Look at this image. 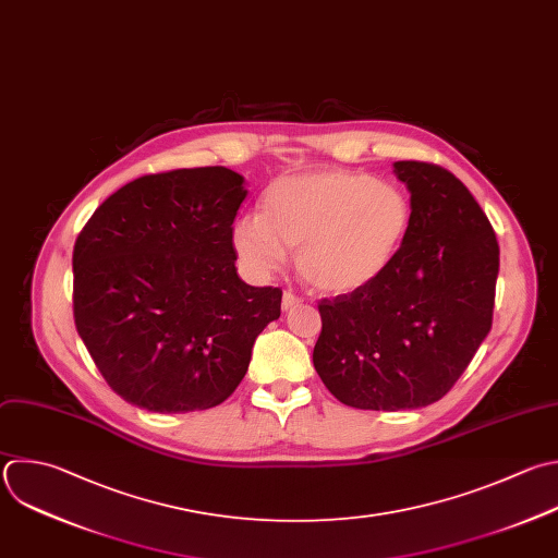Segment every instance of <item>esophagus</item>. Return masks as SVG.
<instances>
[{
  "mask_svg": "<svg viewBox=\"0 0 558 558\" xmlns=\"http://www.w3.org/2000/svg\"><path fill=\"white\" fill-rule=\"evenodd\" d=\"M301 303V296H296L292 290H286L283 292V299H281V307L288 312V310H292V307H296Z\"/></svg>",
  "mask_w": 558,
  "mask_h": 558,
  "instance_id": "1",
  "label": "esophagus"
}]
</instances>
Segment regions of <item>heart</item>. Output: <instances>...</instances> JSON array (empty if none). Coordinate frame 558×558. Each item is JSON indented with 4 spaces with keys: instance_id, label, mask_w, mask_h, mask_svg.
<instances>
[{
    "instance_id": "b5f03b06",
    "label": "heart",
    "mask_w": 558,
    "mask_h": 558,
    "mask_svg": "<svg viewBox=\"0 0 558 558\" xmlns=\"http://www.w3.org/2000/svg\"><path fill=\"white\" fill-rule=\"evenodd\" d=\"M412 227L408 194L368 174L327 168L275 179L259 216L233 225V248L253 275L277 270L296 251L301 277L323 292H355L399 257Z\"/></svg>"
}]
</instances>
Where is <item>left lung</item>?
<instances>
[{
	"label": "left lung",
	"instance_id": "1",
	"mask_svg": "<svg viewBox=\"0 0 558 558\" xmlns=\"http://www.w3.org/2000/svg\"><path fill=\"white\" fill-rule=\"evenodd\" d=\"M412 227L371 286L318 303L314 368L360 410H414L445 397L490 331L499 246L471 192L445 168L397 161Z\"/></svg>",
	"mask_w": 558,
	"mask_h": 558
}]
</instances>
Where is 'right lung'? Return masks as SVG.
Segmentation results:
<instances>
[{
	"label": "right lung",
	"instance_id": "right-lung-1",
	"mask_svg": "<svg viewBox=\"0 0 558 558\" xmlns=\"http://www.w3.org/2000/svg\"><path fill=\"white\" fill-rule=\"evenodd\" d=\"M244 177L211 166L146 174L111 194L74 246V320L107 384L150 412L222 403L248 371L281 290L238 277Z\"/></svg>",
	"mask_w": 558,
	"mask_h": 558
}]
</instances>
